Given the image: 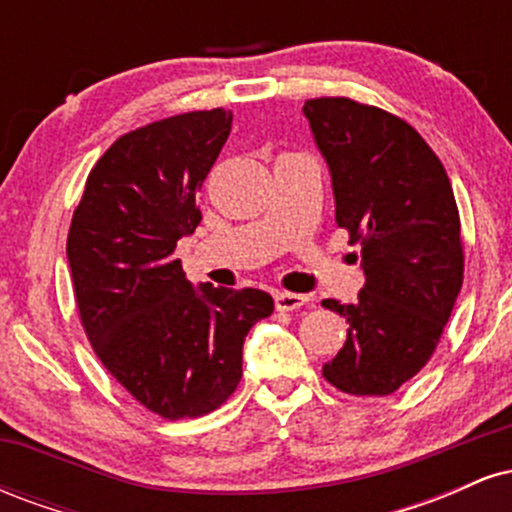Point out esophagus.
<instances>
[{
  "mask_svg": "<svg viewBox=\"0 0 512 512\" xmlns=\"http://www.w3.org/2000/svg\"><path fill=\"white\" fill-rule=\"evenodd\" d=\"M308 301H310V298L303 296V293H286V291H281V293H276V296H274V303H276V308H279V310L303 308V305L308 303Z\"/></svg>",
  "mask_w": 512,
  "mask_h": 512,
  "instance_id": "34e87169",
  "label": "esophagus"
}]
</instances>
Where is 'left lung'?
<instances>
[{
    "label": "left lung",
    "instance_id": "left-lung-1",
    "mask_svg": "<svg viewBox=\"0 0 512 512\" xmlns=\"http://www.w3.org/2000/svg\"><path fill=\"white\" fill-rule=\"evenodd\" d=\"M303 115L330 168L334 219L361 243L366 274L356 303L322 301L349 322L322 375L349 395H392L436 351L462 289L455 195L431 146L399 117L349 98L305 101Z\"/></svg>",
    "mask_w": 512,
    "mask_h": 512
}]
</instances>
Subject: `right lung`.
<instances>
[{
	"label": "right lung",
	"instance_id": "add662e5",
	"mask_svg": "<svg viewBox=\"0 0 512 512\" xmlns=\"http://www.w3.org/2000/svg\"><path fill=\"white\" fill-rule=\"evenodd\" d=\"M233 115L199 110L125 134L91 170L67 238L88 342L125 390L163 419L221 407L243 375V342L274 301L260 289L185 279L173 252L202 221L197 192Z\"/></svg>",
	"mask_w": 512,
	"mask_h": 512
}]
</instances>
